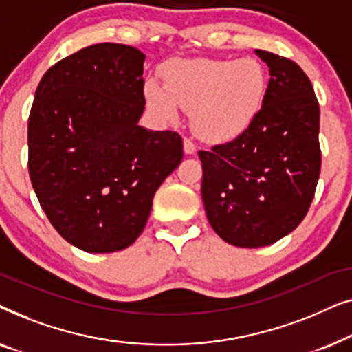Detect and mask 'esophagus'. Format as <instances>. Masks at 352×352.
Instances as JSON below:
<instances>
[{
  "label": "esophagus",
  "mask_w": 352,
  "mask_h": 352,
  "mask_svg": "<svg viewBox=\"0 0 352 352\" xmlns=\"http://www.w3.org/2000/svg\"><path fill=\"white\" fill-rule=\"evenodd\" d=\"M195 151H197L195 144L192 142L189 138H184V152L187 153V155H194Z\"/></svg>",
  "instance_id": "1"
}]
</instances>
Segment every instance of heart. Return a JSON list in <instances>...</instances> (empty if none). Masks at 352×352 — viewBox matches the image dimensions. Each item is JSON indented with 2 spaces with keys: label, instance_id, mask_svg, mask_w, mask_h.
<instances>
[{
  "label": "heart",
  "instance_id": "obj_1",
  "mask_svg": "<svg viewBox=\"0 0 352 352\" xmlns=\"http://www.w3.org/2000/svg\"><path fill=\"white\" fill-rule=\"evenodd\" d=\"M165 86L155 78L144 85L148 107L165 122L190 110L200 138L228 142L252 128L261 113L269 88L266 69L258 59H175L163 65Z\"/></svg>",
  "mask_w": 352,
  "mask_h": 352
}]
</instances>
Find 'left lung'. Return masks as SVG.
<instances>
[{
    "instance_id": "left-lung-1",
    "label": "left lung",
    "mask_w": 352,
    "mask_h": 352,
    "mask_svg": "<svg viewBox=\"0 0 352 352\" xmlns=\"http://www.w3.org/2000/svg\"><path fill=\"white\" fill-rule=\"evenodd\" d=\"M269 67L261 113L234 141L200 151L206 218L224 242L271 245L305 219L320 175V109L295 62L254 51Z\"/></svg>"
}]
</instances>
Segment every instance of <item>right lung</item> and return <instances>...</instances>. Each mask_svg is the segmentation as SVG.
Masks as SVG:
<instances>
[{
	"label": "right lung",
	"instance_id": "obj_1",
	"mask_svg": "<svg viewBox=\"0 0 352 352\" xmlns=\"http://www.w3.org/2000/svg\"><path fill=\"white\" fill-rule=\"evenodd\" d=\"M144 60L100 43L43 75L28 117V173L50 223L74 247L112 253L146 228L162 182L182 160L175 131L139 126Z\"/></svg>",
	"mask_w": 352,
	"mask_h": 352
}]
</instances>
